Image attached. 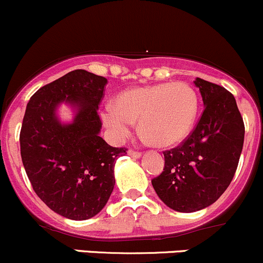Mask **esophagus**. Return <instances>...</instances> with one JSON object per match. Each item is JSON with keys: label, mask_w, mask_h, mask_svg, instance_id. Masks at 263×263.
<instances>
[{"label": "esophagus", "mask_w": 263, "mask_h": 263, "mask_svg": "<svg viewBox=\"0 0 263 263\" xmlns=\"http://www.w3.org/2000/svg\"><path fill=\"white\" fill-rule=\"evenodd\" d=\"M128 155L132 157H140L142 154H141V151H135L131 148V150H128Z\"/></svg>", "instance_id": "esophagus-1"}]
</instances>
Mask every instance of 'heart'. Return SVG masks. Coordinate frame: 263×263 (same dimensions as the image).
<instances>
[{
  "mask_svg": "<svg viewBox=\"0 0 263 263\" xmlns=\"http://www.w3.org/2000/svg\"><path fill=\"white\" fill-rule=\"evenodd\" d=\"M198 113L195 90L184 82L160 83L120 93L115 107L108 106L101 117L116 140L131 132L140 120V131L157 147H170L189 135Z\"/></svg>",
  "mask_w": 263,
  "mask_h": 263,
  "instance_id": "obj_1",
  "label": "heart"
}]
</instances>
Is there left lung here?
<instances>
[{
    "instance_id": "1",
    "label": "left lung",
    "mask_w": 263,
    "mask_h": 263,
    "mask_svg": "<svg viewBox=\"0 0 263 263\" xmlns=\"http://www.w3.org/2000/svg\"><path fill=\"white\" fill-rule=\"evenodd\" d=\"M204 109L179 146L164 151L165 167L151 182L168 208L192 213L218 200L231 184L241 156L245 123L233 95L195 79Z\"/></svg>"
}]
</instances>
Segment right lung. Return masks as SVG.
I'll use <instances>...</instances> for the list:
<instances>
[{
  "instance_id": "1",
  "label": "right lung",
  "mask_w": 263,
  "mask_h": 263,
  "mask_svg": "<svg viewBox=\"0 0 263 263\" xmlns=\"http://www.w3.org/2000/svg\"><path fill=\"white\" fill-rule=\"evenodd\" d=\"M107 83L83 69L70 71L41 87L22 120L21 159L32 189L69 219H89L103 209L115 186L116 160L127 154L126 147H112L99 136L98 107ZM63 100L79 107L70 125L54 117Z\"/></svg>"
}]
</instances>
